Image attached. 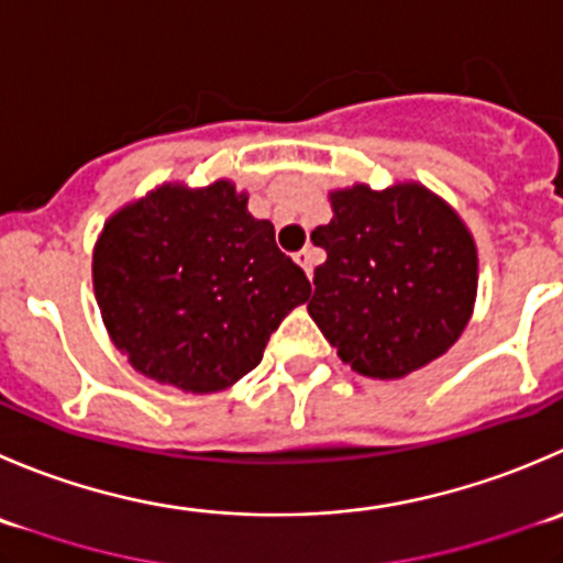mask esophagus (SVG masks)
<instances>
[{
	"label": "esophagus",
	"instance_id": "1",
	"mask_svg": "<svg viewBox=\"0 0 563 563\" xmlns=\"http://www.w3.org/2000/svg\"><path fill=\"white\" fill-rule=\"evenodd\" d=\"M294 261H297L299 266H302L305 269V275L308 277H313V264H316V253L310 247H305V250H299L297 255H294Z\"/></svg>",
	"mask_w": 563,
	"mask_h": 563
}]
</instances>
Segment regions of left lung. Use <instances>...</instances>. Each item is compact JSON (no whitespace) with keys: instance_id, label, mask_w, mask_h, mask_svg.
Instances as JSON below:
<instances>
[{"instance_id":"obj_1","label":"left lung","mask_w":563,"mask_h":563,"mask_svg":"<svg viewBox=\"0 0 563 563\" xmlns=\"http://www.w3.org/2000/svg\"><path fill=\"white\" fill-rule=\"evenodd\" d=\"M332 220L310 239L316 266L308 313L343 363L398 379L454 346L478 286L476 244L451 206L418 184L332 192Z\"/></svg>"}]
</instances>
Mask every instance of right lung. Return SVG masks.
Masks as SVG:
<instances>
[{"instance_id": "add662e5", "label": "right lung", "mask_w": 563, "mask_h": 563, "mask_svg": "<svg viewBox=\"0 0 563 563\" xmlns=\"http://www.w3.org/2000/svg\"><path fill=\"white\" fill-rule=\"evenodd\" d=\"M92 286L114 346L140 374L211 393L264 357L280 321L310 297L236 187H162L112 217L92 255Z\"/></svg>"}]
</instances>
